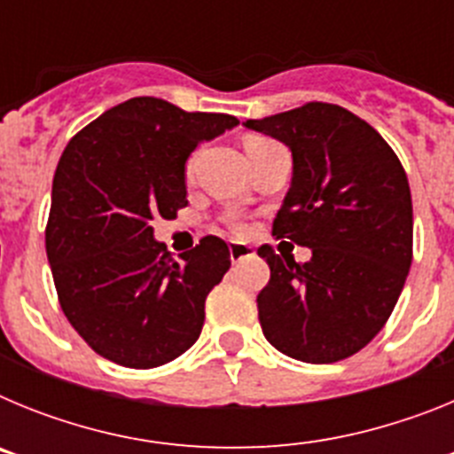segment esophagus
<instances>
[{"instance_id":"34e87169","label":"esophagus","mask_w":454,"mask_h":454,"mask_svg":"<svg viewBox=\"0 0 454 454\" xmlns=\"http://www.w3.org/2000/svg\"><path fill=\"white\" fill-rule=\"evenodd\" d=\"M254 254V247L252 246H246V243H231L230 246V256L231 262H240V259H246V256H252Z\"/></svg>"}]
</instances>
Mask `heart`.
<instances>
[{"label":"heart","instance_id":"b5f03b06","mask_svg":"<svg viewBox=\"0 0 454 454\" xmlns=\"http://www.w3.org/2000/svg\"><path fill=\"white\" fill-rule=\"evenodd\" d=\"M270 143H275V140H268V138H259V136H254V138H250L246 143V150L250 152V150H256V147H263V145H270ZM192 168V159L191 161H188V170H191ZM227 227H230L231 231H234V234H246V223H240L239 218H227Z\"/></svg>","mask_w":454,"mask_h":454}]
</instances>
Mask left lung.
<instances>
[{
	"label": "left lung",
	"instance_id": "8db88e82",
	"mask_svg": "<svg viewBox=\"0 0 454 454\" xmlns=\"http://www.w3.org/2000/svg\"><path fill=\"white\" fill-rule=\"evenodd\" d=\"M246 127L291 150V188L272 236L311 250L307 263H295L259 247L270 266L256 295L263 336L298 362H340L387 325L411 266L403 163L366 120L336 104L309 102Z\"/></svg>",
	"mask_w": 454,
	"mask_h": 454
}]
</instances>
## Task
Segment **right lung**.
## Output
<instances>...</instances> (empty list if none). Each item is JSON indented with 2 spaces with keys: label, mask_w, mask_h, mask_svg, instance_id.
<instances>
[{
  "label": "right lung",
  "mask_w": 454,
  "mask_h": 454,
  "mask_svg": "<svg viewBox=\"0 0 454 454\" xmlns=\"http://www.w3.org/2000/svg\"><path fill=\"white\" fill-rule=\"evenodd\" d=\"M236 124L234 115L134 98L104 111L63 150L47 259L63 314L108 362L156 368L198 340L207 295L231 266L230 247L204 236L177 262L154 240L152 220L186 207V159Z\"/></svg>",
  "instance_id": "right-lung-1"
}]
</instances>
